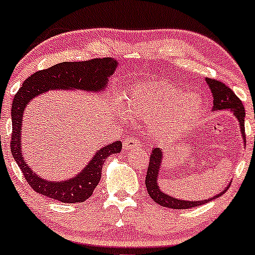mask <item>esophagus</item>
I'll return each instance as SVG.
<instances>
[{
	"instance_id": "34e87169",
	"label": "esophagus",
	"mask_w": 255,
	"mask_h": 255,
	"mask_svg": "<svg viewBox=\"0 0 255 255\" xmlns=\"http://www.w3.org/2000/svg\"><path fill=\"white\" fill-rule=\"evenodd\" d=\"M141 147V144L140 141L137 140L135 138H128L127 140L123 142V148L124 151H128V149H132V148H139Z\"/></svg>"
}]
</instances>
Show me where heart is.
<instances>
[{"mask_svg": "<svg viewBox=\"0 0 255 255\" xmlns=\"http://www.w3.org/2000/svg\"><path fill=\"white\" fill-rule=\"evenodd\" d=\"M124 107L142 123L154 127L155 139L168 140L196 120L203 102L196 94H187L170 82L149 81L133 87ZM118 114L124 116L123 110Z\"/></svg>", "mask_w": 255, "mask_h": 255, "instance_id": "1", "label": "heart"}]
</instances>
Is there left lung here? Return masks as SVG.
I'll list each match as a JSON object with an SVG mask.
<instances>
[{
	"mask_svg": "<svg viewBox=\"0 0 255 255\" xmlns=\"http://www.w3.org/2000/svg\"><path fill=\"white\" fill-rule=\"evenodd\" d=\"M205 82L208 83L209 88L211 90L212 97H214V106H212V111L219 110H229L231 111L237 120H238L240 132H242V138L244 140V146L246 144L245 140V110L244 106L238 97L235 95V93L225 86L223 82H219L217 80L205 79ZM163 160V152L159 147H154L152 149L151 156H149V163L147 168V174H146V189L147 193L155 203L165 208L169 209H190L198 207V205L209 203V202L222 196L223 194L228 190L230 183L223 189L221 193L215 195L209 198V200L203 201H188V200H180L170 196L169 194L163 193L160 188L158 180L161 170V165Z\"/></svg>",
	"mask_w": 255,
	"mask_h": 255,
	"instance_id": "obj_1",
	"label": "left lung"
}]
</instances>
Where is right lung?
I'll return each mask as SVG.
<instances>
[{
	"label": "right lung",
	"instance_id": "obj_1",
	"mask_svg": "<svg viewBox=\"0 0 255 255\" xmlns=\"http://www.w3.org/2000/svg\"><path fill=\"white\" fill-rule=\"evenodd\" d=\"M120 62L114 58L92 59L88 61L60 62L44 71L36 72L23 82L11 106L12 134L10 148L13 159L22 169L27 183L34 191L62 203H80L93 195L101 180L102 167L111 154L120 153V140L104 145L92 156L85 168L73 177L61 181H51L38 175L24 159L22 149V123L25 108L34 97L50 90H82L101 93L107 89L109 78Z\"/></svg>",
	"mask_w": 255,
	"mask_h": 255
}]
</instances>
